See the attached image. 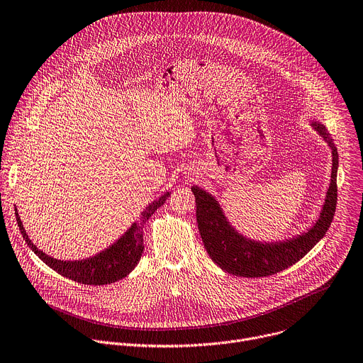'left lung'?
I'll return each mask as SVG.
<instances>
[{
  "label": "left lung",
  "instance_id": "8db88e82",
  "mask_svg": "<svg viewBox=\"0 0 363 363\" xmlns=\"http://www.w3.org/2000/svg\"><path fill=\"white\" fill-rule=\"evenodd\" d=\"M310 127L325 140L332 151L330 183L314 223L306 230L284 239L259 240L239 232L228 219L218 199L199 186H191L196 197L199 233L212 261L236 277H267L283 271L300 261L328 232L337 202V148L323 123L311 119Z\"/></svg>",
  "mask_w": 363,
  "mask_h": 363
}]
</instances>
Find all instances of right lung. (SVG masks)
<instances>
[{
    "label": "right lung",
    "instance_id": "right-lung-1",
    "mask_svg": "<svg viewBox=\"0 0 363 363\" xmlns=\"http://www.w3.org/2000/svg\"><path fill=\"white\" fill-rule=\"evenodd\" d=\"M170 193V190H166L160 197L154 199L151 203H148L147 208L141 212L140 219L134 220L133 225L113 244H111L101 252L84 259H57L48 255L46 252L37 248V245H34L33 240L28 238L17 209L16 216L20 232L26 239L27 245L46 265H49L57 274L76 281V283L86 286H105L125 278L137 267L144 251V223L160 206L166 203Z\"/></svg>",
    "mask_w": 363,
    "mask_h": 363
}]
</instances>
